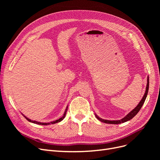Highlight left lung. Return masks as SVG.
<instances>
[{
    "instance_id": "8db88e82",
    "label": "left lung",
    "mask_w": 160,
    "mask_h": 160,
    "mask_svg": "<svg viewBox=\"0 0 160 160\" xmlns=\"http://www.w3.org/2000/svg\"><path fill=\"white\" fill-rule=\"evenodd\" d=\"M147 81L148 82H147L146 92H145V94L143 97V98L142 99L141 101H140V102L138 103V105L136 106V107H135L132 111H131L126 116H125V117L123 119H120V120H114V121L106 120V119H103L100 118L96 114H95V117L98 118V119L101 121V122H103V123H109V124H119V123H122L126 122H128V121H129L130 119H132L134 117V116L137 115V113L139 112V111L141 109L142 105H143V103L145 102V100H146V99L147 98V95H148V90H149V77H148Z\"/></svg>"
}]
</instances>
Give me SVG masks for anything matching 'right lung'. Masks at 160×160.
Instances as JSON below:
<instances>
[{
    "label": "right lung",
    "mask_w": 160,
    "mask_h": 160,
    "mask_svg": "<svg viewBox=\"0 0 160 160\" xmlns=\"http://www.w3.org/2000/svg\"><path fill=\"white\" fill-rule=\"evenodd\" d=\"M67 108H68V106H67V107L66 108V109H65V113H64L63 115H62V117H61V118H59V119L55 120V121H53V122H50V123H41V122H36V121H32L31 119L27 118L26 117V116H25V115H24V117H25V118L28 121V122H30L33 123H36V124H38V125H49V124H54V123H59V122H61V121L65 118V115H66L67 111Z\"/></svg>",
    "instance_id": "obj_1"
}]
</instances>
